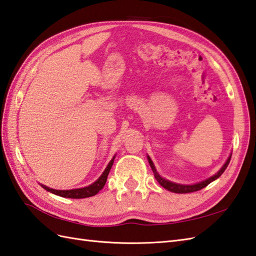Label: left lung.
Here are the masks:
<instances>
[{
  "label": "left lung",
  "mask_w": 256,
  "mask_h": 256,
  "mask_svg": "<svg viewBox=\"0 0 256 256\" xmlns=\"http://www.w3.org/2000/svg\"><path fill=\"white\" fill-rule=\"evenodd\" d=\"M230 158H231V156H229V158H228V160H226V162L224 163V166L222 168H221L220 171H219L217 174H214V176H212V178H209L208 180H204V182H200V183H198V184H194V185H180V184H175V183H172V182H168V180H166L162 178L161 176L158 174L154 166H153V163H152V161H151V158H150L149 156H148V160H149L150 166H151V168H152L153 174H154L156 180L158 182V184H160L161 186H163L166 190H170V192H178V194H185V192H197V190H200L204 188V187H206L208 184L212 183V180H217V178H219V176L224 172V170L226 168V166H228V164H229V162H230Z\"/></svg>",
  "instance_id": "8db88e82"
}]
</instances>
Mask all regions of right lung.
Returning <instances> with one entry per match:
<instances>
[{
	"instance_id": "obj_1",
	"label": "right lung",
	"mask_w": 256,
	"mask_h": 256,
	"mask_svg": "<svg viewBox=\"0 0 256 256\" xmlns=\"http://www.w3.org/2000/svg\"><path fill=\"white\" fill-rule=\"evenodd\" d=\"M114 160H115V156L112 158V161L108 163V166L105 168L104 173L100 175V178L94 182L92 185H90L88 187H84V188H78V190H52L49 188L47 186L42 185L44 190L52 192L54 195H58L61 197H66V198H86V197H90L98 194V192L103 188L106 180H107V176H108V173L110 171V168L112 166Z\"/></svg>"
}]
</instances>
